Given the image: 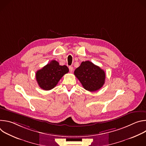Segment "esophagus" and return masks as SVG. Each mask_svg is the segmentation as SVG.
<instances>
[{
    "instance_id": "obj_1",
    "label": "esophagus",
    "mask_w": 146,
    "mask_h": 146,
    "mask_svg": "<svg viewBox=\"0 0 146 146\" xmlns=\"http://www.w3.org/2000/svg\"><path fill=\"white\" fill-rule=\"evenodd\" d=\"M69 70L70 72H72L73 70V68L72 66H69Z\"/></svg>"
}]
</instances>
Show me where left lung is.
Masks as SVG:
<instances>
[{"instance_id": "8db88e82", "label": "left lung", "mask_w": 146, "mask_h": 146, "mask_svg": "<svg viewBox=\"0 0 146 146\" xmlns=\"http://www.w3.org/2000/svg\"><path fill=\"white\" fill-rule=\"evenodd\" d=\"M74 74L84 88L90 92L99 90L105 82V71L89 60L82 62Z\"/></svg>"}]
</instances>
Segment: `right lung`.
I'll return each instance as SVG.
<instances>
[{
	"mask_svg": "<svg viewBox=\"0 0 146 146\" xmlns=\"http://www.w3.org/2000/svg\"><path fill=\"white\" fill-rule=\"evenodd\" d=\"M69 72V68L66 66H60L55 60L36 73V81L39 87L44 90L48 91L54 88L63 76Z\"/></svg>",
	"mask_w": 146,
	"mask_h": 146,
	"instance_id": "right-lung-1",
	"label": "right lung"
}]
</instances>
